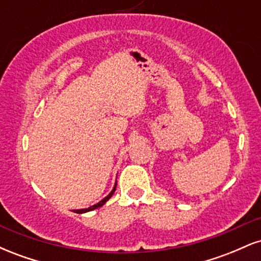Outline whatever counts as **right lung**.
I'll return each mask as SVG.
<instances>
[{
    "label": "right lung",
    "mask_w": 261,
    "mask_h": 261,
    "mask_svg": "<svg viewBox=\"0 0 261 261\" xmlns=\"http://www.w3.org/2000/svg\"><path fill=\"white\" fill-rule=\"evenodd\" d=\"M115 189H116V184L114 185V188H113V190L110 191V194L108 196H106L104 197L103 200H101V201H99L98 203H95V205H93V206H91V207H88V208H82V210H73V212H76V214H85V212H88V211H92V210H95V208H98V207H100V206H103L104 203H106L108 200L110 199V197L113 196V194H114V191H115Z\"/></svg>",
    "instance_id": "right-lung-1"
}]
</instances>
